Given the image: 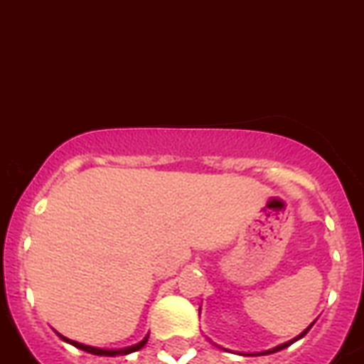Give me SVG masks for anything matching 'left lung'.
Segmentation results:
<instances>
[{
  "label": "left lung",
  "mask_w": 364,
  "mask_h": 364,
  "mask_svg": "<svg viewBox=\"0 0 364 364\" xmlns=\"http://www.w3.org/2000/svg\"><path fill=\"white\" fill-rule=\"evenodd\" d=\"M312 325H314V323H312ZM312 325H310V326H309V328L304 330V332H301V333H299V336H297V337H294L292 341H288V343H284V345H279V346H276V348H272V350H267V352H263V355H264V353H274V352H279V350H283V348H287V346H290V345H292V343H296V341H297V339H301V337H303V336H306V332H309V330H310V328H312Z\"/></svg>",
  "instance_id": "left-lung-1"
}]
</instances>
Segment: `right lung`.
<instances>
[{"instance_id": "1", "label": "right lung", "mask_w": 364, "mask_h": 364, "mask_svg": "<svg viewBox=\"0 0 364 364\" xmlns=\"http://www.w3.org/2000/svg\"><path fill=\"white\" fill-rule=\"evenodd\" d=\"M58 336H60L65 343H70L72 346H76V348L83 350V352L94 353V355H109V358H116V355H127V353L137 352V350H141L143 346L146 345V341H149V336H146L145 339H143V341H139V343H137V345H134V346H129V348H121V350H105V348H96V346L83 345V343L72 341V339H67V337H63V336H61V333H58Z\"/></svg>"}]
</instances>
